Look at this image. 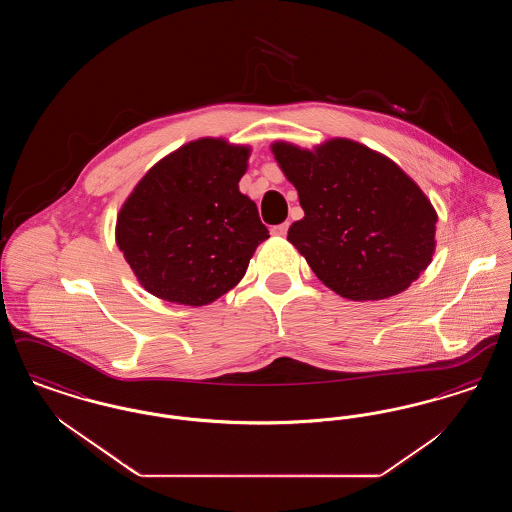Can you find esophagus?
I'll return each instance as SVG.
<instances>
[{"label": "esophagus", "mask_w": 512, "mask_h": 512, "mask_svg": "<svg viewBox=\"0 0 512 512\" xmlns=\"http://www.w3.org/2000/svg\"><path fill=\"white\" fill-rule=\"evenodd\" d=\"M288 228H290V224H288V222H282V224L272 226L270 232H272V236H286V234H288Z\"/></svg>", "instance_id": "esophagus-1"}]
</instances>
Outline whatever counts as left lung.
Segmentation results:
<instances>
[{
	"label": "left lung",
	"mask_w": 512,
	"mask_h": 512,
	"mask_svg": "<svg viewBox=\"0 0 512 512\" xmlns=\"http://www.w3.org/2000/svg\"><path fill=\"white\" fill-rule=\"evenodd\" d=\"M270 149L305 211L288 242L332 292L351 301L386 299L432 263L438 213L390 157L347 138Z\"/></svg>",
	"instance_id": "left-lung-1"
}]
</instances>
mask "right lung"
Here are the masks:
<instances>
[{"instance_id":"add662e5","label":"right lung","mask_w":512,"mask_h":512,"mask_svg":"<svg viewBox=\"0 0 512 512\" xmlns=\"http://www.w3.org/2000/svg\"><path fill=\"white\" fill-rule=\"evenodd\" d=\"M251 147L199 138L155 163L122 203L115 240L142 288L201 307L230 292L268 238L240 192Z\"/></svg>"}]
</instances>
